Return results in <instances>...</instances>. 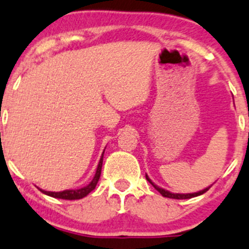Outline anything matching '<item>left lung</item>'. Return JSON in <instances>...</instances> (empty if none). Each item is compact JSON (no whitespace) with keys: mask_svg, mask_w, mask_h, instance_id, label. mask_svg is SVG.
Here are the masks:
<instances>
[{"mask_svg":"<svg viewBox=\"0 0 249 249\" xmlns=\"http://www.w3.org/2000/svg\"><path fill=\"white\" fill-rule=\"evenodd\" d=\"M145 179L148 180V181L150 182V184L153 185L154 187H155V190H158L159 192L161 193L162 196H163V197H166V198H173V199H190V198L197 197V196H200V195H203V193H205L206 191H208L209 188L211 187V186H209V187L204 188V190L199 191V192H196V193H186V195H185V193H172V192H169V191L164 190V188H161V187H159L158 185H155V184H154V182L151 181L150 179H149V177H148V175H145Z\"/></svg>","mask_w":249,"mask_h":249,"instance_id":"left-lung-1","label":"left lung"}]
</instances>
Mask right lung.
I'll list each match as a JSON object with an SVG mask.
<instances>
[{
  "label": "right lung",
  "instance_id": "add662e5",
  "mask_svg": "<svg viewBox=\"0 0 249 249\" xmlns=\"http://www.w3.org/2000/svg\"><path fill=\"white\" fill-rule=\"evenodd\" d=\"M104 153H105V150H104ZM104 153H103V155H101L100 161H99V164H98V168H96L95 175H94L93 180H91V181L87 185V186L77 188V190H65V191H62V192H50V191H44V190H41V188H39V187L38 188L41 191V192L44 193V195L50 196V197H53V198H58V199L75 200V199H81V198L86 197V196L89 195L91 191L95 188L96 184H98V181H99V179H100L101 167H103V160H104Z\"/></svg>",
  "mask_w": 249,
  "mask_h": 249
}]
</instances>
